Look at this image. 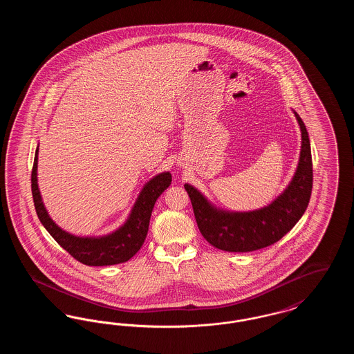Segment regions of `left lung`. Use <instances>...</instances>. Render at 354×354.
<instances>
[{"label":"left lung","instance_id":"obj_1","mask_svg":"<svg viewBox=\"0 0 354 354\" xmlns=\"http://www.w3.org/2000/svg\"><path fill=\"white\" fill-rule=\"evenodd\" d=\"M301 131L299 163L286 189L268 205L253 211H230L216 207L196 187L185 183L195 219L204 239L227 252H251L266 248L286 235L301 219L313 185L312 152L306 127L292 110Z\"/></svg>","mask_w":354,"mask_h":354}]
</instances>
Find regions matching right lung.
I'll return each mask as SVG.
<instances>
[{
    "mask_svg": "<svg viewBox=\"0 0 354 354\" xmlns=\"http://www.w3.org/2000/svg\"><path fill=\"white\" fill-rule=\"evenodd\" d=\"M38 147L34 155L32 194L34 207L42 225L51 237L74 259L91 267L114 266L130 260L138 252L147 236L152 208L156 199L169 188L172 176L169 171L160 172L143 185L124 223L110 234L78 236L62 230L51 219L38 188Z\"/></svg>",
    "mask_w": 354,
    "mask_h": 354,
    "instance_id": "add662e5",
    "label": "right lung"
}]
</instances>
